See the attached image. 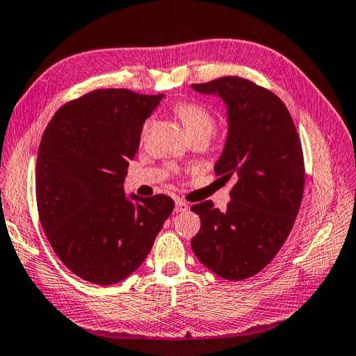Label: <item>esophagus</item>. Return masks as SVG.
Instances as JSON below:
<instances>
[{"label": "esophagus", "instance_id": "obj_1", "mask_svg": "<svg viewBox=\"0 0 356 356\" xmlns=\"http://www.w3.org/2000/svg\"><path fill=\"white\" fill-rule=\"evenodd\" d=\"M188 209H189V204L177 198V202H175V211H177V213H184V211Z\"/></svg>", "mask_w": 356, "mask_h": 356}]
</instances>
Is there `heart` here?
I'll return each mask as SVG.
<instances>
[{
    "mask_svg": "<svg viewBox=\"0 0 356 356\" xmlns=\"http://www.w3.org/2000/svg\"><path fill=\"white\" fill-rule=\"evenodd\" d=\"M175 115L179 118V122L183 123L184 129L188 131V134H197V133H207L211 136L216 128V118L211 112L203 108V106L191 102H177L173 104ZM149 120L143 123L142 133H145L148 129Z\"/></svg>",
    "mask_w": 356,
    "mask_h": 356,
    "instance_id": "obj_1",
    "label": "heart"
}]
</instances>
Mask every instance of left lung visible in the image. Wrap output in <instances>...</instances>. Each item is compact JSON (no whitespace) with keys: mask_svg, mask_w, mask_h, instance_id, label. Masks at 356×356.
<instances>
[{"mask_svg":"<svg viewBox=\"0 0 356 356\" xmlns=\"http://www.w3.org/2000/svg\"><path fill=\"white\" fill-rule=\"evenodd\" d=\"M192 89L227 104L228 136L214 170L236 183L225 213L211 200L191 208L202 220L191 245L209 270L241 282L275 258L294 227L305 188L302 143L284 103L252 81L223 76Z\"/></svg>","mask_w":356,"mask_h":356,"instance_id":"8db88e82","label":"left lung"}]
</instances>
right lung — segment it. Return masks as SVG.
Here are the masks:
<instances>
[{"mask_svg":"<svg viewBox=\"0 0 356 356\" xmlns=\"http://www.w3.org/2000/svg\"><path fill=\"white\" fill-rule=\"evenodd\" d=\"M162 95L97 89L58 109L42 136L35 198L43 232L74 275L95 284L129 277L153 247L175 203L124 197L129 159Z\"/></svg>","mask_w":356,"mask_h":356,"instance_id":"right-lung-1","label":"right lung"}]
</instances>
